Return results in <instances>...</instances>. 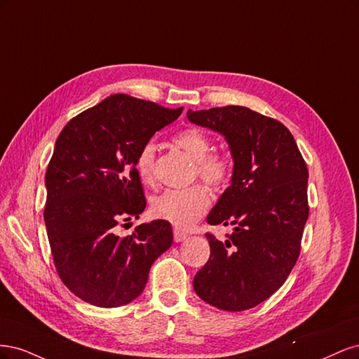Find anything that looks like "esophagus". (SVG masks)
I'll return each instance as SVG.
<instances>
[{"label": "esophagus", "instance_id": "obj_1", "mask_svg": "<svg viewBox=\"0 0 359 359\" xmlns=\"http://www.w3.org/2000/svg\"><path fill=\"white\" fill-rule=\"evenodd\" d=\"M189 235L186 233V232H182V231H180V229H175L173 231V240H175V243H181V241H184L186 240Z\"/></svg>", "mask_w": 359, "mask_h": 359}]
</instances>
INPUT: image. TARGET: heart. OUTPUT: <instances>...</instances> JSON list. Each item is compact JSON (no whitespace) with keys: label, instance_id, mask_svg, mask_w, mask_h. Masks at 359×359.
Wrapping results in <instances>:
<instances>
[{"label":"heart","instance_id":"heart-1","mask_svg":"<svg viewBox=\"0 0 359 359\" xmlns=\"http://www.w3.org/2000/svg\"><path fill=\"white\" fill-rule=\"evenodd\" d=\"M173 142L194 160V175L210 187H222L232 173V160L226 154L211 153V139L198 128L180 132ZM156 144L148 140L136 156V170L144 184L154 181ZM210 206V194L202 186L182 190H165L151 202V211L157 219L166 220L180 229H189L205 214Z\"/></svg>","mask_w":359,"mask_h":359}]
</instances>
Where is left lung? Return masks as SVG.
I'll list each match as a JSON object with an SVG mask.
<instances>
[{
  "mask_svg": "<svg viewBox=\"0 0 359 359\" xmlns=\"http://www.w3.org/2000/svg\"><path fill=\"white\" fill-rule=\"evenodd\" d=\"M189 121L224 136L233 158L231 186L210 224H232L224 243L206 233L210 260L194 276L198 297L226 311L269 298L295 266L309 219V170L289 130L244 106L187 112Z\"/></svg>",
  "mask_w": 359,
  "mask_h": 359,
  "instance_id": "8db88e82",
  "label": "left lung"
}]
</instances>
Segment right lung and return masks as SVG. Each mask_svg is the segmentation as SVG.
I'll return each mask as SVG.
<instances>
[{
  "mask_svg": "<svg viewBox=\"0 0 359 359\" xmlns=\"http://www.w3.org/2000/svg\"><path fill=\"white\" fill-rule=\"evenodd\" d=\"M181 112L114 94L60 133L45 178V223L60 278L85 302L104 309L132 302L172 245L166 220L139 224L127 236L116 232L147 206L137 151Z\"/></svg>",
  "mask_w": 359,
  "mask_h": 359,
  "instance_id": "1",
  "label": "right lung"
}]
</instances>
